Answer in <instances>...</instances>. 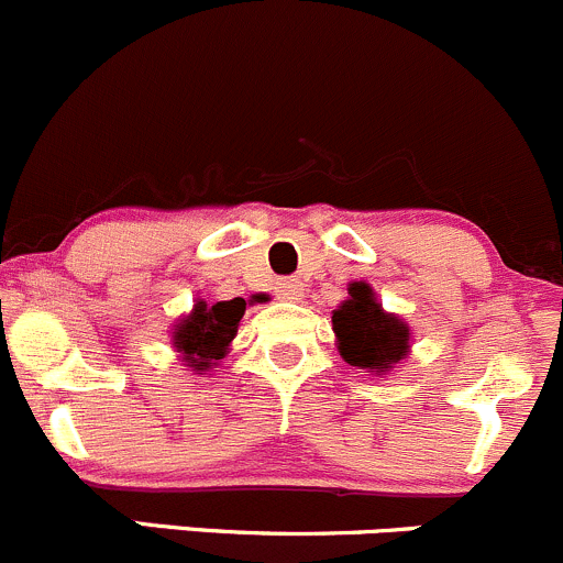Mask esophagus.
<instances>
[{
    "label": "esophagus",
    "mask_w": 563,
    "mask_h": 563,
    "mask_svg": "<svg viewBox=\"0 0 563 563\" xmlns=\"http://www.w3.org/2000/svg\"><path fill=\"white\" fill-rule=\"evenodd\" d=\"M302 297H305V286L302 280H297V277H286V280L277 283V299H283V302H299Z\"/></svg>",
    "instance_id": "34e87169"
}]
</instances>
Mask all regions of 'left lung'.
<instances>
[{
	"label": "left lung",
	"instance_id": "left-lung-1",
	"mask_svg": "<svg viewBox=\"0 0 563 563\" xmlns=\"http://www.w3.org/2000/svg\"><path fill=\"white\" fill-rule=\"evenodd\" d=\"M332 332L343 362L371 376H387L411 354V327L384 310L365 280L349 283V297L332 310Z\"/></svg>",
	"mask_w": 563,
	"mask_h": 563
}]
</instances>
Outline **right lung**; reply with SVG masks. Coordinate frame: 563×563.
<instances>
[{
  "instance_id": "obj_1",
  "label": "right lung",
  "mask_w": 563,
  "mask_h": 563,
  "mask_svg": "<svg viewBox=\"0 0 563 563\" xmlns=\"http://www.w3.org/2000/svg\"><path fill=\"white\" fill-rule=\"evenodd\" d=\"M253 302H264V297L229 299V302H207L196 299L190 313H185L172 329V345L179 354L181 365L192 376H209L231 351V340L236 338L245 308Z\"/></svg>"
}]
</instances>
